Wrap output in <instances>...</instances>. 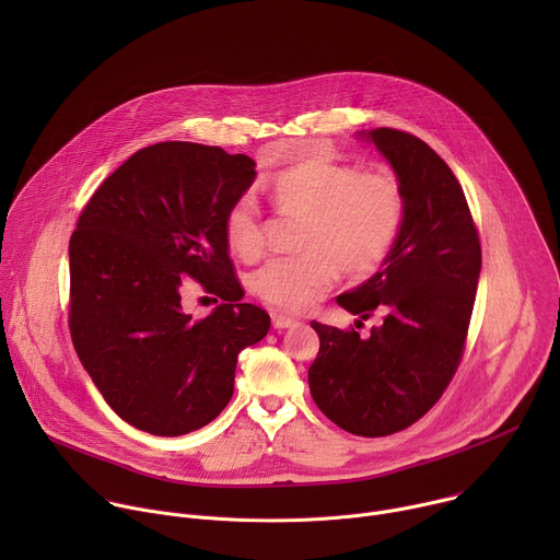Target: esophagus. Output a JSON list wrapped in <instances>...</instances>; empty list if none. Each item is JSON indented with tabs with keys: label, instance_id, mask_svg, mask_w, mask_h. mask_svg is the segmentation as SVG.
<instances>
[{
	"label": "esophagus",
	"instance_id": "34e87169",
	"mask_svg": "<svg viewBox=\"0 0 560 560\" xmlns=\"http://www.w3.org/2000/svg\"><path fill=\"white\" fill-rule=\"evenodd\" d=\"M296 322L294 318H290V316H285V314H272V328L275 330H283V328H290V326H294Z\"/></svg>",
	"mask_w": 560,
	"mask_h": 560
}]
</instances>
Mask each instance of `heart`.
Wrapping results in <instances>:
<instances>
[{"mask_svg": "<svg viewBox=\"0 0 560 560\" xmlns=\"http://www.w3.org/2000/svg\"><path fill=\"white\" fill-rule=\"evenodd\" d=\"M270 199L285 217H303L299 257H281L253 275V290L266 303L299 312L335 281L337 270L365 279L389 259L406 221V190L392 171L337 162L314 150L270 182ZM228 248L257 259L268 223L253 195H242L223 217Z\"/></svg>", "mask_w": 560, "mask_h": 560, "instance_id": "heart-1", "label": "heart"}]
</instances>
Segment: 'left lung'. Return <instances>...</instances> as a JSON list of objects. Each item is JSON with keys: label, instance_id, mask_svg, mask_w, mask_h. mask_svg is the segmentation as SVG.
<instances>
[{"label": "left lung", "instance_id": "left-lung-1", "mask_svg": "<svg viewBox=\"0 0 560 560\" xmlns=\"http://www.w3.org/2000/svg\"><path fill=\"white\" fill-rule=\"evenodd\" d=\"M406 190V221L389 259L337 303L365 322L361 339L312 322L318 354L307 370L314 404L357 436H387L419 421L450 385L469 328L481 244L463 188L419 137L394 128L361 130ZM363 326V324H361Z\"/></svg>", "mask_w": 560, "mask_h": 560}]
</instances>
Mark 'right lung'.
Here are the masks:
<instances>
[{
	"instance_id": "1",
	"label": "right lung",
	"mask_w": 560,
	"mask_h": 560,
	"mask_svg": "<svg viewBox=\"0 0 560 560\" xmlns=\"http://www.w3.org/2000/svg\"><path fill=\"white\" fill-rule=\"evenodd\" d=\"M248 154L164 141L137 150L97 188L70 236V337L106 404L132 428L182 436L214 421L236 357L270 330L242 303L223 236L228 208L255 182ZM186 276L224 303L180 307Z\"/></svg>"
}]
</instances>
